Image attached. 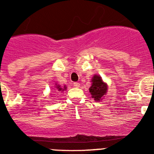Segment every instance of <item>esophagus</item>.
<instances>
[{
  "label": "esophagus",
  "mask_w": 154,
  "mask_h": 154,
  "mask_svg": "<svg viewBox=\"0 0 154 154\" xmlns=\"http://www.w3.org/2000/svg\"><path fill=\"white\" fill-rule=\"evenodd\" d=\"M73 85H74L75 87H76V88H79V87L80 86V84L79 83V82H74V83H73Z\"/></svg>",
  "instance_id": "34e87169"
}]
</instances>
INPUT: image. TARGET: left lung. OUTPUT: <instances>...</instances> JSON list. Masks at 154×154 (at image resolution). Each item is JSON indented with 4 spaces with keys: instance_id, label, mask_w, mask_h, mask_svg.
Instances as JSON below:
<instances>
[{
    "instance_id": "obj_1",
    "label": "left lung",
    "mask_w": 154,
    "mask_h": 154,
    "mask_svg": "<svg viewBox=\"0 0 154 154\" xmlns=\"http://www.w3.org/2000/svg\"><path fill=\"white\" fill-rule=\"evenodd\" d=\"M107 84L102 79L101 76L95 75L92 79V85L89 88V92L96 101H100L107 92Z\"/></svg>"
}]
</instances>
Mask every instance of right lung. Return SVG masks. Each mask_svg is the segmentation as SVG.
Instances as JSON below:
<instances>
[{
    "mask_svg": "<svg viewBox=\"0 0 154 154\" xmlns=\"http://www.w3.org/2000/svg\"><path fill=\"white\" fill-rule=\"evenodd\" d=\"M66 89V87L64 86V88H62L61 87V85H57L56 84V86H55V90L56 91V92H62V91H64V89Z\"/></svg>",
    "mask_w": 154,
    "mask_h": 154,
    "instance_id": "obj_1",
    "label": "right lung"
}]
</instances>
